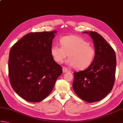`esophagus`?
Masks as SVG:
<instances>
[{
	"mask_svg": "<svg viewBox=\"0 0 123 123\" xmlns=\"http://www.w3.org/2000/svg\"><path fill=\"white\" fill-rule=\"evenodd\" d=\"M62 70H63V72H64V73H66V72H68V69L66 67H62Z\"/></svg>",
	"mask_w": 123,
	"mask_h": 123,
	"instance_id": "obj_1",
	"label": "esophagus"
}]
</instances>
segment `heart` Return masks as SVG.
Segmentation results:
<instances>
[{"instance_id": "obj_1", "label": "heart", "mask_w": 123, "mask_h": 123, "mask_svg": "<svg viewBox=\"0 0 123 123\" xmlns=\"http://www.w3.org/2000/svg\"><path fill=\"white\" fill-rule=\"evenodd\" d=\"M61 46L54 45L51 53L57 63H62L68 55V63L77 70H83L89 67L95 60L96 51L90 43L76 35H69L60 40Z\"/></svg>"}]
</instances>
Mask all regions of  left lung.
<instances>
[{
  "instance_id": "8db88e82",
  "label": "left lung",
  "mask_w": 123,
  "mask_h": 123,
  "mask_svg": "<svg viewBox=\"0 0 123 123\" xmlns=\"http://www.w3.org/2000/svg\"><path fill=\"white\" fill-rule=\"evenodd\" d=\"M89 35L94 43L95 58L87 69L74 73L72 87L79 98L91 103L101 100L111 91L115 79L116 60L114 49L103 36L92 31H89Z\"/></svg>"
}]
</instances>
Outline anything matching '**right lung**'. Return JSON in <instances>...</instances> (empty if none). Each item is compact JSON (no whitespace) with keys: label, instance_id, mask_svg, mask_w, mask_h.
<instances>
[{"label":"right lung","instance_id":"add662e5","mask_svg":"<svg viewBox=\"0 0 123 123\" xmlns=\"http://www.w3.org/2000/svg\"><path fill=\"white\" fill-rule=\"evenodd\" d=\"M57 32L27 34L12 47L8 60L10 85L20 97L37 103L45 99L62 73L51 53Z\"/></svg>","mask_w":123,"mask_h":123}]
</instances>
